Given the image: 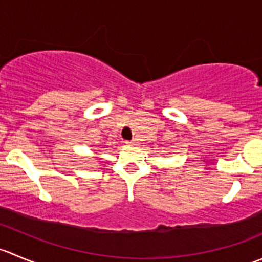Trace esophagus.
Masks as SVG:
<instances>
[{
	"mask_svg": "<svg viewBox=\"0 0 262 262\" xmlns=\"http://www.w3.org/2000/svg\"><path fill=\"white\" fill-rule=\"evenodd\" d=\"M126 144H128V146H138V141H136V139H133V141H128L126 142Z\"/></svg>",
	"mask_w": 262,
	"mask_h": 262,
	"instance_id": "esophagus-1",
	"label": "esophagus"
}]
</instances>
